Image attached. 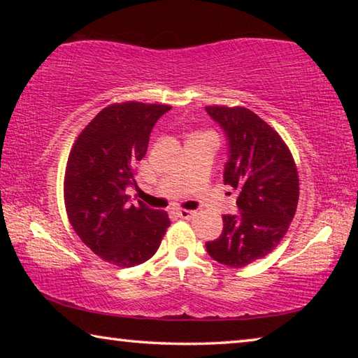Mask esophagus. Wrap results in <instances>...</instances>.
Here are the masks:
<instances>
[{
  "instance_id": "1",
  "label": "esophagus",
  "mask_w": 358,
  "mask_h": 358,
  "mask_svg": "<svg viewBox=\"0 0 358 358\" xmlns=\"http://www.w3.org/2000/svg\"><path fill=\"white\" fill-rule=\"evenodd\" d=\"M177 215L181 217V220H191V217L196 216V211H191V210H185L181 208L177 211Z\"/></svg>"
}]
</instances>
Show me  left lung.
Returning <instances> with one entry per match:
<instances>
[{"instance_id": "1", "label": "left lung", "mask_w": 358, "mask_h": 358, "mask_svg": "<svg viewBox=\"0 0 358 358\" xmlns=\"http://www.w3.org/2000/svg\"><path fill=\"white\" fill-rule=\"evenodd\" d=\"M205 110L226 132L224 183L238 191V215H224L221 235L205 246L216 262L241 268L273 251L286 235L299 203V172L281 136L250 108Z\"/></svg>"}]
</instances>
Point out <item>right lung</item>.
Here are the masks:
<instances>
[{
  "label": "right lung",
  "instance_id": "1",
  "mask_svg": "<svg viewBox=\"0 0 358 358\" xmlns=\"http://www.w3.org/2000/svg\"><path fill=\"white\" fill-rule=\"evenodd\" d=\"M171 106L128 101L90 121L71 148L64 173L69 222L96 256L121 268L153 257L171 220L166 211L132 205L136 164L147 155L156 121Z\"/></svg>",
  "mask_w": 358,
  "mask_h": 358
}]
</instances>
